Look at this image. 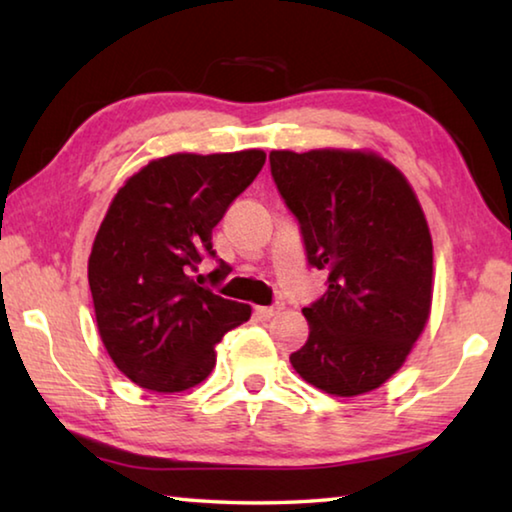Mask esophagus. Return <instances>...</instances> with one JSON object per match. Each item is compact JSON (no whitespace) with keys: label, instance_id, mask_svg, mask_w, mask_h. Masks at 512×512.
<instances>
[{"label":"esophagus","instance_id":"34e87169","mask_svg":"<svg viewBox=\"0 0 512 512\" xmlns=\"http://www.w3.org/2000/svg\"><path fill=\"white\" fill-rule=\"evenodd\" d=\"M284 309V302H275L271 307H257V314L262 318H275Z\"/></svg>","mask_w":512,"mask_h":512}]
</instances>
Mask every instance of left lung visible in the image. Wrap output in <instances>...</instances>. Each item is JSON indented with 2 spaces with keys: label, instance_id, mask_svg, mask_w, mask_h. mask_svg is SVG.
I'll return each instance as SVG.
<instances>
[{
  "label": "left lung",
  "instance_id": "obj_1",
  "mask_svg": "<svg viewBox=\"0 0 512 512\" xmlns=\"http://www.w3.org/2000/svg\"><path fill=\"white\" fill-rule=\"evenodd\" d=\"M277 192L298 219L327 291L302 309L298 375L329 395L375 391L418 341L431 309L433 246L411 185L366 151H271Z\"/></svg>",
  "mask_w": 512,
  "mask_h": 512
}]
</instances>
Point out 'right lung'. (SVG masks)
<instances>
[{"label": "right lung", "mask_w": 512, "mask_h": 512, "mask_svg": "<svg viewBox=\"0 0 512 512\" xmlns=\"http://www.w3.org/2000/svg\"><path fill=\"white\" fill-rule=\"evenodd\" d=\"M266 153H176L153 160L112 198L94 239L88 280L101 341L137 386L187 391L210 375L214 345L250 307L194 280L212 230L262 171ZM210 273L225 280L228 266Z\"/></svg>", "instance_id": "right-lung-1"}]
</instances>
